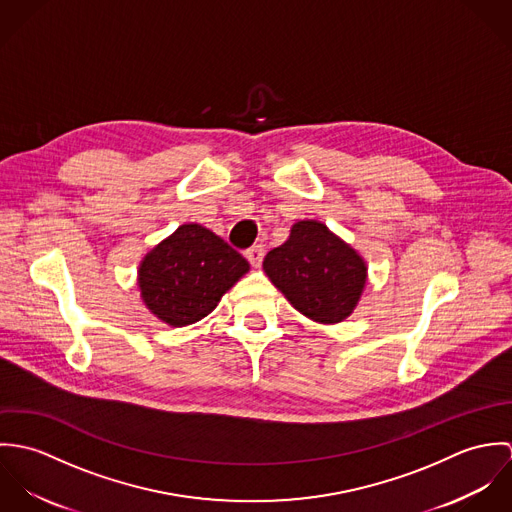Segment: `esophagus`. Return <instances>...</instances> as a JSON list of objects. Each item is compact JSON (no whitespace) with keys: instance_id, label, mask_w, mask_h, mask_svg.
<instances>
[{"instance_id":"obj_1","label":"esophagus","mask_w":512,"mask_h":512,"mask_svg":"<svg viewBox=\"0 0 512 512\" xmlns=\"http://www.w3.org/2000/svg\"><path fill=\"white\" fill-rule=\"evenodd\" d=\"M264 254H266V250H264V246H260V244H256V246H252V248H248V250L244 252L246 260H248L250 264H254V266H258V264L264 260Z\"/></svg>"}]
</instances>
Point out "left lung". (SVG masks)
Instances as JSON below:
<instances>
[{
    "label": "left lung",
    "instance_id": "1",
    "mask_svg": "<svg viewBox=\"0 0 512 512\" xmlns=\"http://www.w3.org/2000/svg\"><path fill=\"white\" fill-rule=\"evenodd\" d=\"M264 272L297 311L339 323L355 309L366 282L363 258L317 220H299L290 238L270 250Z\"/></svg>",
    "mask_w": 512,
    "mask_h": 512
}]
</instances>
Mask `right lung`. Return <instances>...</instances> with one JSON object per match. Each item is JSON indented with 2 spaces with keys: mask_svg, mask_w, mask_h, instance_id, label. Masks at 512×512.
Returning a JSON list of instances; mask_svg holds the SVG:
<instances>
[{
  "mask_svg": "<svg viewBox=\"0 0 512 512\" xmlns=\"http://www.w3.org/2000/svg\"><path fill=\"white\" fill-rule=\"evenodd\" d=\"M248 262L215 232L183 224L157 244L140 266V290L161 321L183 327L209 315Z\"/></svg>",
  "mask_w": 512,
  "mask_h": 512,
  "instance_id": "1",
  "label": "right lung"
}]
</instances>
